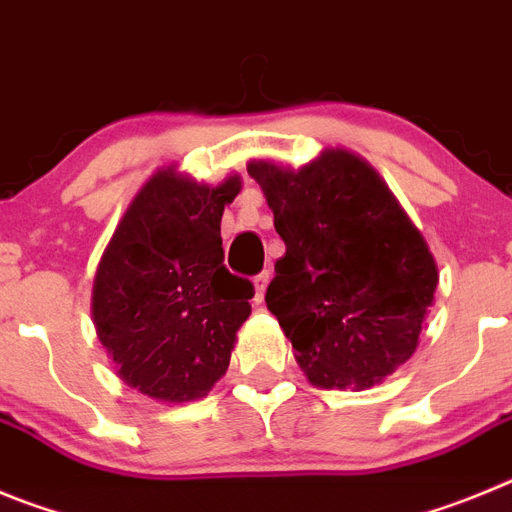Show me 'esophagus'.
<instances>
[{"mask_svg":"<svg viewBox=\"0 0 512 512\" xmlns=\"http://www.w3.org/2000/svg\"><path fill=\"white\" fill-rule=\"evenodd\" d=\"M266 284H269V271H264V274H259V277L253 279V302H256V305L264 302Z\"/></svg>","mask_w":512,"mask_h":512,"instance_id":"obj_1","label":"esophagus"}]
</instances>
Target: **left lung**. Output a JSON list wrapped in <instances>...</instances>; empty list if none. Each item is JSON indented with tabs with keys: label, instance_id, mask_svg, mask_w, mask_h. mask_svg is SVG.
Instances as JSON below:
<instances>
[{
	"label": "left lung",
	"instance_id": "1",
	"mask_svg": "<svg viewBox=\"0 0 512 512\" xmlns=\"http://www.w3.org/2000/svg\"><path fill=\"white\" fill-rule=\"evenodd\" d=\"M277 259L266 307L277 315L307 382L369 390L418 348L438 287L428 243L366 158L323 148L300 169L253 158Z\"/></svg>",
	"mask_w": 512,
	"mask_h": 512
}]
</instances>
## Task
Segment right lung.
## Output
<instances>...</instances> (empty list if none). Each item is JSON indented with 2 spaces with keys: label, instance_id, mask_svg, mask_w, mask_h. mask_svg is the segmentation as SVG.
<instances>
[{
  "label": "right lung",
  "instance_id": "add662e5",
  "mask_svg": "<svg viewBox=\"0 0 512 512\" xmlns=\"http://www.w3.org/2000/svg\"><path fill=\"white\" fill-rule=\"evenodd\" d=\"M241 176L197 182L161 166L99 259L92 320L122 382L166 405L207 397L228 372L253 284L223 266L220 220Z\"/></svg>",
  "mask_w": 512,
  "mask_h": 512
}]
</instances>
